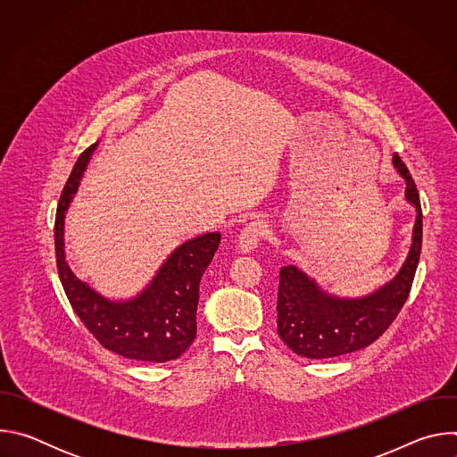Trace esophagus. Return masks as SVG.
Instances as JSON below:
<instances>
[{
    "instance_id": "34e87169",
    "label": "esophagus",
    "mask_w": 457,
    "mask_h": 457,
    "mask_svg": "<svg viewBox=\"0 0 457 457\" xmlns=\"http://www.w3.org/2000/svg\"><path fill=\"white\" fill-rule=\"evenodd\" d=\"M268 233V224L264 220H251L249 224H245V228L240 231L238 235V249L242 253H249L253 251L260 238Z\"/></svg>"
}]
</instances>
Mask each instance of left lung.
I'll list each match as a JSON object with an SVG mask.
<instances>
[{"mask_svg":"<svg viewBox=\"0 0 457 457\" xmlns=\"http://www.w3.org/2000/svg\"><path fill=\"white\" fill-rule=\"evenodd\" d=\"M396 170L407 182L405 197L416 208L412 245L393 282L363 298H338L323 293L296 266H284L278 280V337L298 356L321 360L360 351L376 342L396 320L409 298L421 253L423 215L420 193L407 166L395 155Z\"/></svg>","mask_w":457,"mask_h":457,"instance_id":"8db88e82","label":"left lung"}]
</instances>
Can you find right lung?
<instances>
[{"instance_id": "obj_1", "label": "right lung", "mask_w": 457, "mask_h": 457, "mask_svg": "<svg viewBox=\"0 0 457 457\" xmlns=\"http://www.w3.org/2000/svg\"><path fill=\"white\" fill-rule=\"evenodd\" d=\"M96 146L97 143L79 155L57 204L54 240L62 289L85 328L104 349L139 361L175 360L197 335L199 284L220 244V233H206L179 245L152 284L132 300L112 302L96 293L71 271L62 249L64 212Z\"/></svg>"}]
</instances>
